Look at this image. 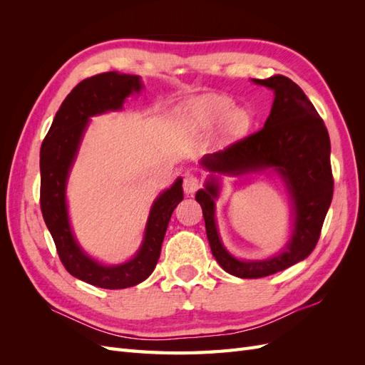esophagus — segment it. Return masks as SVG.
Listing matches in <instances>:
<instances>
[{
    "mask_svg": "<svg viewBox=\"0 0 365 365\" xmlns=\"http://www.w3.org/2000/svg\"><path fill=\"white\" fill-rule=\"evenodd\" d=\"M201 185V181H200V176L195 175V173H185L184 176V182H182V187H184V192L185 195H193L197 189H200Z\"/></svg>",
    "mask_w": 365,
    "mask_h": 365,
    "instance_id": "esophagus-1",
    "label": "esophagus"
}]
</instances>
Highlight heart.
Instances as JSON below:
<instances>
[{
    "label": "heart",
    "mask_w": 365,
    "mask_h": 365,
    "mask_svg": "<svg viewBox=\"0 0 365 365\" xmlns=\"http://www.w3.org/2000/svg\"><path fill=\"white\" fill-rule=\"evenodd\" d=\"M190 113L201 126H212L222 120L220 137L225 141L239 138L250 126V114L227 96H205L190 103Z\"/></svg>",
    "instance_id": "heart-1"
}]
</instances>
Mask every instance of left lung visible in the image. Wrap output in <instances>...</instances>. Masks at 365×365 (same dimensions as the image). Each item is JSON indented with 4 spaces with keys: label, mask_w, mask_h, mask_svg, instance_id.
I'll use <instances>...</instances> for the list:
<instances>
[{
    "label": "left lung",
    "mask_w": 365,
    "mask_h": 365,
    "mask_svg": "<svg viewBox=\"0 0 365 365\" xmlns=\"http://www.w3.org/2000/svg\"><path fill=\"white\" fill-rule=\"evenodd\" d=\"M274 91L271 113L260 130L227 149L207 153L201 165L210 175L195 200L201 204L213 257L228 274L239 279H260L304 260L319 239L334 196L330 168V138L324 121L289 77L275 74L252 79ZM274 171L285 182L293 202L292 236L287 247L268 259L242 261L222 244L215 225L217 174L245 175Z\"/></svg>",
    "instance_id": "8db88e82"
}]
</instances>
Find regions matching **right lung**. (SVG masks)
<instances>
[{
    "label": "right lung",
    "mask_w": 365,
    "mask_h": 365,
    "mask_svg": "<svg viewBox=\"0 0 365 365\" xmlns=\"http://www.w3.org/2000/svg\"><path fill=\"white\" fill-rule=\"evenodd\" d=\"M141 77L102 73L82 81L65 97L41 146V210L56 250L73 277L103 289H125L146 280L157 267L163 239L173 210L182 201V178L153 201L134 257L117 264L93 259L77 242L70 224L67 184L85 130L94 115L121 111L126 98L140 94Z\"/></svg>",
    "instance_id": "obj_1"
}]
</instances>
